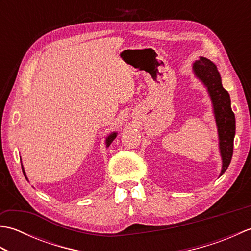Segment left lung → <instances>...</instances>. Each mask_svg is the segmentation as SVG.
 I'll return each mask as SVG.
<instances>
[{"label":"left lung","instance_id":"1","mask_svg":"<svg viewBox=\"0 0 251 251\" xmlns=\"http://www.w3.org/2000/svg\"><path fill=\"white\" fill-rule=\"evenodd\" d=\"M192 70L194 75L207 88L211 100L222 161L221 176L225 174L231 163L235 137V115L231 108V98L222 86L221 75L214 62L205 57H200L192 66Z\"/></svg>","mask_w":251,"mask_h":251}]
</instances>
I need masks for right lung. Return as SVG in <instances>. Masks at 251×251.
Wrapping results in <instances>:
<instances>
[{
	"label": "right lung",
	"instance_id": "right-lung-1",
	"mask_svg": "<svg viewBox=\"0 0 251 251\" xmlns=\"http://www.w3.org/2000/svg\"><path fill=\"white\" fill-rule=\"evenodd\" d=\"M116 136H117V132L116 131H114V132H111V134L105 138V147L108 148L111 143H112V141H113L115 138H116ZM21 168H23V173H24V175H25V179L28 180V177H26V175H25V169H24V166H23V163H21Z\"/></svg>",
	"mask_w": 251,
	"mask_h": 251
}]
</instances>
